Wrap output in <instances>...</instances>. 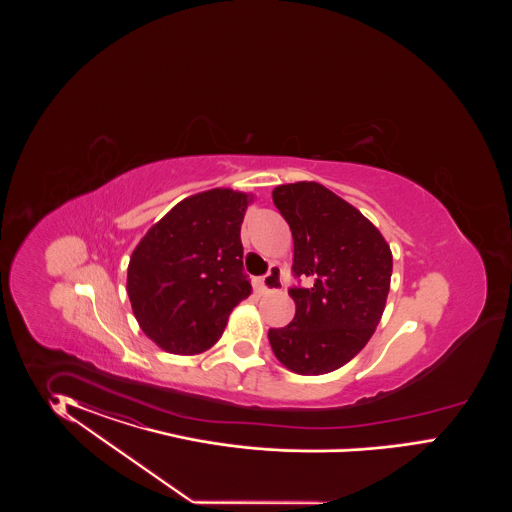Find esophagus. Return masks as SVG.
<instances>
[{
  "label": "esophagus",
  "mask_w": 512,
  "mask_h": 512,
  "mask_svg": "<svg viewBox=\"0 0 512 512\" xmlns=\"http://www.w3.org/2000/svg\"><path fill=\"white\" fill-rule=\"evenodd\" d=\"M281 272L278 266H270V270L264 274L263 278L259 279V289L263 293H274L281 289Z\"/></svg>",
  "instance_id": "1"
}]
</instances>
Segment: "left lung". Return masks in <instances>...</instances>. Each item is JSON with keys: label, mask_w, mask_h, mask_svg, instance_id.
<instances>
[{"label": "left lung", "mask_w": 512, "mask_h": 512, "mask_svg": "<svg viewBox=\"0 0 512 512\" xmlns=\"http://www.w3.org/2000/svg\"><path fill=\"white\" fill-rule=\"evenodd\" d=\"M272 199L291 227L295 319L270 328L279 362L300 375L334 372L357 357L387 304L392 253L383 234L355 206L317 182L278 186Z\"/></svg>", "instance_id": "1"}]
</instances>
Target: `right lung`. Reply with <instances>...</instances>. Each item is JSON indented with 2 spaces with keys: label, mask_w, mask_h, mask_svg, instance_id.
Wrapping results in <instances>:
<instances>
[{
  "label": "right lung",
  "mask_w": 512,
  "mask_h": 512,
  "mask_svg": "<svg viewBox=\"0 0 512 512\" xmlns=\"http://www.w3.org/2000/svg\"><path fill=\"white\" fill-rule=\"evenodd\" d=\"M251 195L210 189L178 202L144 234L127 266V295L142 332L174 355L216 343L251 295L240 227Z\"/></svg>",
  "instance_id": "right-lung-1"
}]
</instances>
